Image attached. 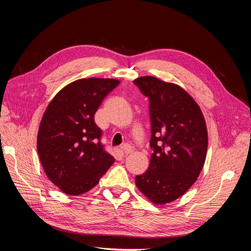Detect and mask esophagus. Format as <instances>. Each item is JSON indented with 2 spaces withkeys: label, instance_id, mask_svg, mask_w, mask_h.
Masks as SVG:
<instances>
[{
  "label": "esophagus",
  "instance_id": "34e87169",
  "mask_svg": "<svg viewBox=\"0 0 251 251\" xmlns=\"http://www.w3.org/2000/svg\"><path fill=\"white\" fill-rule=\"evenodd\" d=\"M133 148L130 147V146H124L123 147V151L125 155H128V154H132L133 153Z\"/></svg>",
  "mask_w": 251,
  "mask_h": 251
}]
</instances>
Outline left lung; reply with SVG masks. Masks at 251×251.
<instances>
[{
  "instance_id": "left-lung-1",
  "label": "left lung",
  "mask_w": 251,
  "mask_h": 251,
  "mask_svg": "<svg viewBox=\"0 0 251 251\" xmlns=\"http://www.w3.org/2000/svg\"><path fill=\"white\" fill-rule=\"evenodd\" d=\"M134 83L150 100L149 170L136 176L139 191L156 205L171 203L195 183L206 159L208 135L200 107L180 86L154 76Z\"/></svg>"
}]
</instances>
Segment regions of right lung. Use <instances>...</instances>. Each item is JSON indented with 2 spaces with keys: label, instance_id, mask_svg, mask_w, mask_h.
<instances>
[{
  "label": "right lung",
  "instance_id": "right-lung-1",
  "mask_svg": "<svg viewBox=\"0 0 251 251\" xmlns=\"http://www.w3.org/2000/svg\"><path fill=\"white\" fill-rule=\"evenodd\" d=\"M120 80L81 78L52 98L42 117L36 148L47 177L69 196L96 186L115 161L100 142L94 115L103 98Z\"/></svg>",
  "mask_w": 251,
  "mask_h": 251
}]
</instances>
